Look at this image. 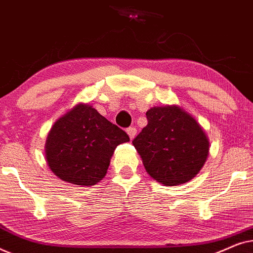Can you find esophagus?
Here are the masks:
<instances>
[{"label": "esophagus", "mask_w": 253, "mask_h": 253, "mask_svg": "<svg viewBox=\"0 0 253 253\" xmlns=\"http://www.w3.org/2000/svg\"><path fill=\"white\" fill-rule=\"evenodd\" d=\"M126 132H127V134H129L130 139H133L137 134V129L136 127H129V129L126 130Z\"/></svg>", "instance_id": "obj_1"}]
</instances>
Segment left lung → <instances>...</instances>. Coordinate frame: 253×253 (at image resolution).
Instances as JSON below:
<instances>
[{"label":"left lung","instance_id":"obj_1","mask_svg":"<svg viewBox=\"0 0 253 253\" xmlns=\"http://www.w3.org/2000/svg\"><path fill=\"white\" fill-rule=\"evenodd\" d=\"M147 126L132 144L147 174L166 186L195 177L209 157L210 139L203 126L181 106L152 107Z\"/></svg>","mask_w":253,"mask_h":253}]
</instances>
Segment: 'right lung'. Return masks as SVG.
<instances>
[{
  "mask_svg": "<svg viewBox=\"0 0 253 253\" xmlns=\"http://www.w3.org/2000/svg\"><path fill=\"white\" fill-rule=\"evenodd\" d=\"M130 138L88 103L79 102L55 121L44 154L48 167L63 182L92 186L107 174L117 145Z\"/></svg>",
  "mask_w": 253,
  "mask_h": 253,
  "instance_id": "right-lung-1",
  "label": "right lung"
}]
</instances>
